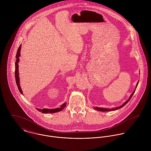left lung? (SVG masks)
I'll use <instances>...</instances> for the list:
<instances>
[{"instance_id":"left-lung-1","label":"left lung","mask_w":151,"mask_h":151,"mask_svg":"<svg viewBox=\"0 0 151 151\" xmlns=\"http://www.w3.org/2000/svg\"><path fill=\"white\" fill-rule=\"evenodd\" d=\"M138 83H139V81H138V83H137V85H136V87H135V89H134V91H133V92L131 94V95H130V96H129V99L127 101H126L123 105H122L121 106H120L119 107H117V108H111V109H108V108H98V107H96V108H94L95 109H96V110H99V111H114V110H118V109H120L121 108H122V107H123L124 105H126L127 103H128V102L129 101V100H130V99L131 98V97H132V96L133 95V94H134V93L135 92V89H136V88H137V87L138 86Z\"/></svg>"}]
</instances>
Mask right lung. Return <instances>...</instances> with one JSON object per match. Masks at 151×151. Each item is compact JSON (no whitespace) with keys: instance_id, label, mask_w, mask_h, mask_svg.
<instances>
[{"instance_id":"right-lung-1","label":"right lung","mask_w":151,"mask_h":151,"mask_svg":"<svg viewBox=\"0 0 151 151\" xmlns=\"http://www.w3.org/2000/svg\"><path fill=\"white\" fill-rule=\"evenodd\" d=\"M21 47H22V45H20L17 52V55H16V62L15 63V78H16V84L17 86H18L19 90L20 92V93L22 94V91L21 86H20V78H19V62L20 61V59L19 57L20 56V50H21ZM66 106V103L65 102L63 104H62L60 108H56V109H38L37 108V109L40 111H41L42 113H56V112H58L60 111L61 110H62Z\"/></svg>"}]
</instances>
